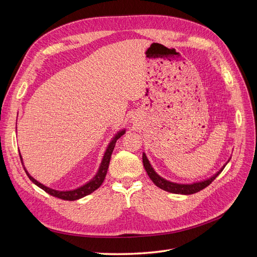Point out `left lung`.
<instances>
[{
  "instance_id": "8db88e82",
  "label": "left lung",
  "mask_w": 257,
  "mask_h": 257,
  "mask_svg": "<svg viewBox=\"0 0 257 257\" xmlns=\"http://www.w3.org/2000/svg\"><path fill=\"white\" fill-rule=\"evenodd\" d=\"M229 160L230 159H228V161L225 163V164L223 165V167L219 170V172H217L216 174H214L213 176H211L210 178L206 179V180L198 181V182H193V183H177V182L166 180L165 178L161 177L157 172H155L154 168L150 164V162H149V160H148L146 153L145 152L143 153L144 167L146 169L148 176H149L151 180L153 181V183L157 186H159L160 189L164 190L166 192L175 193V194H182V195H191V194L197 193L201 190H204L205 188H207V186L222 173V170L224 169L225 166L227 165V163L229 162Z\"/></svg>"
}]
</instances>
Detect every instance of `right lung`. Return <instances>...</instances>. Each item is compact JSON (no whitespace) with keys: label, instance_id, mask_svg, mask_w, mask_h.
I'll use <instances>...</instances> for the list:
<instances>
[{"label":"right lung","instance_id":"add662e5","mask_svg":"<svg viewBox=\"0 0 257 257\" xmlns=\"http://www.w3.org/2000/svg\"><path fill=\"white\" fill-rule=\"evenodd\" d=\"M125 134V128H123L121 131H119L118 133H116L112 139L110 141V143L108 144L107 148H106V151L104 153V157L102 159V162H100V165L98 167V170L96 172L95 176L93 177L90 181H88L87 183H84L83 185L79 186V188L77 189H74V190H66V191H59V190H54V189H51V188H48V186L44 185L43 183L38 182L36 179H34L32 176H31L28 170L26 169L25 167V164H23V161H22V157L20 154V151H19V155H20V160H21V163H22V166H23V169H25V172L27 173L28 177L31 181H32L35 185H37L38 188H41L42 190H44L46 193L50 194V195L54 196V197H58V198H61V199H64V200H77V199H80L84 196L89 195V194L93 193L95 190H97L100 185H102V183L104 182L105 180V177H106V174H107V170H108V166H109V162H110V158H111V154H112V151L114 149V146H115V143L118 139Z\"/></svg>","mask_w":257,"mask_h":257}]
</instances>
